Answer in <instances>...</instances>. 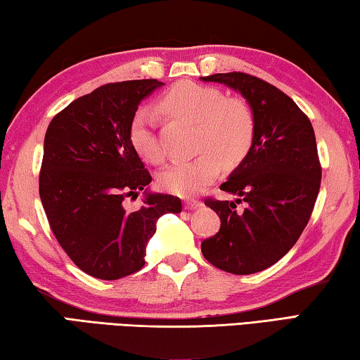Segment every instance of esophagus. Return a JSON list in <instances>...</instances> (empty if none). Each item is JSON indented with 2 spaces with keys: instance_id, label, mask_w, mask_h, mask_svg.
<instances>
[{
  "instance_id": "esophagus-1",
  "label": "esophagus",
  "mask_w": 360,
  "mask_h": 360,
  "mask_svg": "<svg viewBox=\"0 0 360 360\" xmlns=\"http://www.w3.org/2000/svg\"><path fill=\"white\" fill-rule=\"evenodd\" d=\"M182 203H184L186 210H195V208H198L200 205H202L198 202V200H192V198H184V202H182Z\"/></svg>"
}]
</instances>
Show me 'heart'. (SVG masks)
Returning <instances> with one entry per match:
<instances>
[{
    "label": "heart",
    "instance_id": "1",
    "mask_svg": "<svg viewBox=\"0 0 360 360\" xmlns=\"http://www.w3.org/2000/svg\"><path fill=\"white\" fill-rule=\"evenodd\" d=\"M160 109L197 124L195 150L191 160L173 162L158 174V184L169 193L192 197L216 178L221 163L233 168L245 160L255 139V117L251 106L221 90L184 81L176 84L160 100ZM157 117L152 109L139 108L133 114L130 139L138 155L149 163L165 158L157 136Z\"/></svg>",
    "mask_w": 360,
    "mask_h": 360
}]
</instances>
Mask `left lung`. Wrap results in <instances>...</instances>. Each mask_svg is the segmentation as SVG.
Instances as JSON below:
<instances>
[{
    "label": "left lung",
    "instance_id": "obj_1",
    "mask_svg": "<svg viewBox=\"0 0 360 360\" xmlns=\"http://www.w3.org/2000/svg\"><path fill=\"white\" fill-rule=\"evenodd\" d=\"M202 79L240 92L255 117L251 152L221 186L236 200H205L221 229L202 243L210 264L251 275L288 254L311 217L322 176L314 130L290 96L259 77L235 71Z\"/></svg>",
    "mask_w": 360,
    "mask_h": 360
}]
</instances>
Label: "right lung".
<instances>
[{
    "mask_svg": "<svg viewBox=\"0 0 360 360\" xmlns=\"http://www.w3.org/2000/svg\"><path fill=\"white\" fill-rule=\"evenodd\" d=\"M163 82L106 84L70 103L47 127L39 197L68 257L87 275L112 281L144 266L158 217L182 211L173 195L148 192L150 173L130 139L141 100ZM145 191L143 205L124 200Z\"/></svg>",
    "mask_w": 360,
    "mask_h": 360,
    "instance_id": "right-lung-1",
    "label": "right lung"
}]
</instances>
